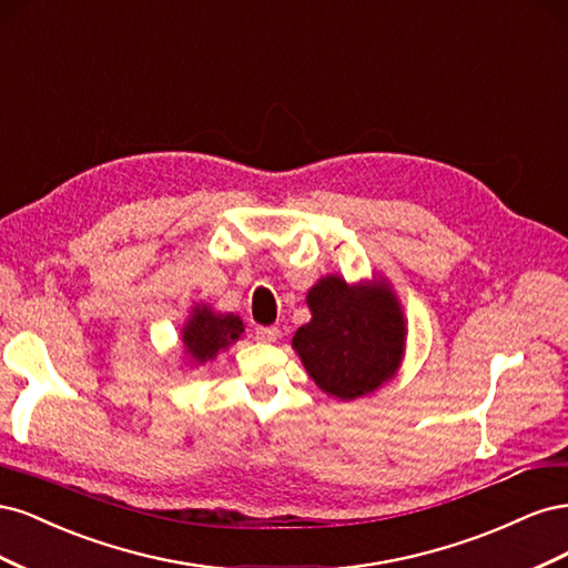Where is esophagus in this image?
I'll return each mask as SVG.
<instances>
[{
    "mask_svg": "<svg viewBox=\"0 0 568 568\" xmlns=\"http://www.w3.org/2000/svg\"><path fill=\"white\" fill-rule=\"evenodd\" d=\"M255 338L263 343H274L280 338L277 326H255Z\"/></svg>",
    "mask_w": 568,
    "mask_h": 568,
    "instance_id": "obj_1",
    "label": "esophagus"
}]
</instances>
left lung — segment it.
Segmentation results:
<instances>
[{"label": "left lung", "mask_w": 568, "mask_h": 568, "mask_svg": "<svg viewBox=\"0 0 568 568\" xmlns=\"http://www.w3.org/2000/svg\"><path fill=\"white\" fill-rule=\"evenodd\" d=\"M307 305L313 320L296 332L294 348L324 393L353 400L390 379L403 355L405 322L386 286L324 277L311 288Z\"/></svg>", "instance_id": "1"}]
</instances>
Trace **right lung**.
I'll list each match as a JSON object with an SVG mask.
<instances>
[{
    "label": "right lung",
    "mask_w": 568,
    "mask_h": 568,
    "mask_svg": "<svg viewBox=\"0 0 568 568\" xmlns=\"http://www.w3.org/2000/svg\"><path fill=\"white\" fill-rule=\"evenodd\" d=\"M244 324L234 315H215L209 307H196L192 320L184 324L182 341L186 353L192 355L196 363L213 359L217 351H225L227 346L242 336Z\"/></svg>",
    "instance_id": "right-lung-1"
}]
</instances>
